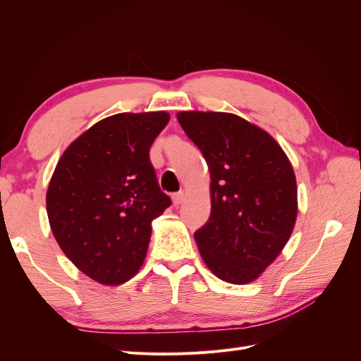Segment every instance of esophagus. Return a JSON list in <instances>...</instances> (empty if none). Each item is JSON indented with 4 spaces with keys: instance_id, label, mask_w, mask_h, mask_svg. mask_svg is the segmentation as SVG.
Returning a JSON list of instances; mask_svg holds the SVG:
<instances>
[{
    "instance_id": "obj_1",
    "label": "esophagus",
    "mask_w": 361,
    "mask_h": 361,
    "mask_svg": "<svg viewBox=\"0 0 361 361\" xmlns=\"http://www.w3.org/2000/svg\"><path fill=\"white\" fill-rule=\"evenodd\" d=\"M171 200H173V204H174V206H179V204H182V203H183V200H185V192H183V191H180V192L173 194Z\"/></svg>"
}]
</instances>
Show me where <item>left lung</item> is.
<instances>
[{"label":"left lung","instance_id":"1","mask_svg":"<svg viewBox=\"0 0 361 361\" xmlns=\"http://www.w3.org/2000/svg\"><path fill=\"white\" fill-rule=\"evenodd\" d=\"M176 117L211 171V216L194 233L200 256L218 279L247 285L292 235L298 212L292 164L267 130L236 114Z\"/></svg>","mask_w":361,"mask_h":361}]
</instances>
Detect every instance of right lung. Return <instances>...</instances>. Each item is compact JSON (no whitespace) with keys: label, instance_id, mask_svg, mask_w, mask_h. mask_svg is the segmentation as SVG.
<instances>
[{"label":"right lung","instance_id":"obj_1","mask_svg":"<svg viewBox=\"0 0 361 361\" xmlns=\"http://www.w3.org/2000/svg\"><path fill=\"white\" fill-rule=\"evenodd\" d=\"M167 111L105 117L63 152L47 191L54 238L72 264L106 286L141 268L152 221L171 204L149 158Z\"/></svg>","mask_w":361,"mask_h":361}]
</instances>
